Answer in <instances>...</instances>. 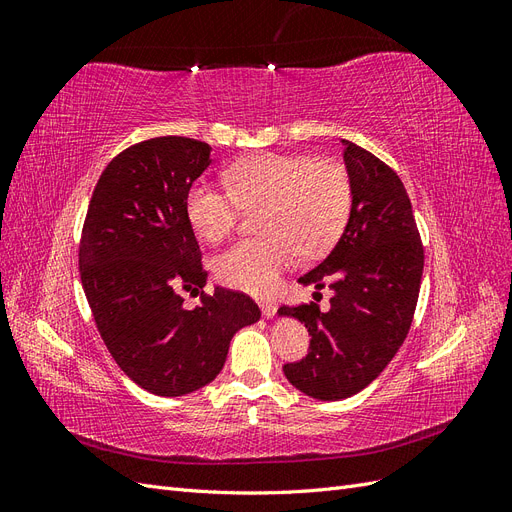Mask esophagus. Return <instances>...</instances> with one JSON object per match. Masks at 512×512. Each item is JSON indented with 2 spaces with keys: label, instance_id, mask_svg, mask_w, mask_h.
<instances>
[{
  "label": "esophagus",
  "instance_id": "obj_1",
  "mask_svg": "<svg viewBox=\"0 0 512 512\" xmlns=\"http://www.w3.org/2000/svg\"><path fill=\"white\" fill-rule=\"evenodd\" d=\"M260 309H262V316L273 318L277 314V303H273V301H260Z\"/></svg>",
  "mask_w": 512,
  "mask_h": 512
}]
</instances>
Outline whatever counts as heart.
<instances>
[{
    "label": "heart",
    "mask_w": 512,
    "mask_h": 512,
    "mask_svg": "<svg viewBox=\"0 0 512 512\" xmlns=\"http://www.w3.org/2000/svg\"><path fill=\"white\" fill-rule=\"evenodd\" d=\"M225 185L196 181L185 213L207 243L228 237L243 209L258 211L265 235L241 239L218 258L215 271L232 288L267 294L282 271L305 256L329 252L342 235L352 207L348 168L333 158L260 153L226 168Z\"/></svg>",
    "instance_id": "heart-1"
}]
</instances>
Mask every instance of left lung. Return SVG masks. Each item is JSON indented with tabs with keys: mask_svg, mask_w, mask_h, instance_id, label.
Returning a JSON list of instances; mask_svg holds the SVG:
<instances>
[{
	"mask_svg": "<svg viewBox=\"0 0 512 512\" xmlns=\"http://www.w3.org/2000/svg\"><path fill=\"white\" fill-rule=\"evenodd\" d=\"M344 143L352 209L342 239L301 284L333 290L331 309L282 305L305 324L309 350L286 363L292 386L322 401L346 399L374 382L410 331L423 277V241L404 183L374 153ZM318 294V292H316Z\"/></svg>",
	"mask_w": 512,
	"mask_h": 512,
	"instance_id": "obj_1",
	"label": "left lung"
}]
</instances>
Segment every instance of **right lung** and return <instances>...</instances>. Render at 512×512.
Instances as JSON below:
<instances>
[{"label": "right lung", "instance_id": "right-lung-1", "mask_svg": "<svg viewBox=\"0 0 512 512\" xmlns=\"http://www.w3.org/2000/svg\"><path fill=\"white\" fill-rule=\"evenodd\" d=\"M211 147L158 136L115 156L91 194L79 271L100 337L141 389L179 397L220 374L230 339L260 318L245 292H203L207 271L185 196L211 164ZM201 294L185 310L182 292Z\"/></svg>", "mask_w": 512, "mask_h": 512}]
</instances>
